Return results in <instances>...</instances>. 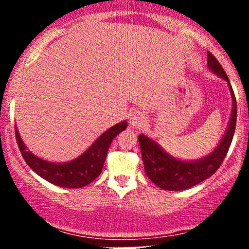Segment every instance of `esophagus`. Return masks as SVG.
Returning a JSON list of instances; mask_svg holds the SVG:
<instances>
[{"label":"esophagus","mask_w":249,"mask_h":249,"mask_svg":"<svg viewBox=\"0 0 249 249\" xmlns=\"http://www.w3.org/2000/svg\"><path fill=\"white\" fill-rule=\"evenodd\" d=\"M146 121H147L146 115L139 110H136L134 112L131 113L130 116V124L132 125L133 127H142V125L146 124Z\"/></svg>","instance_id":"34e87169"}]
</instances>
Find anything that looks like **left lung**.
Listing matches in <instances>:
<instances>
[{
  "label": "left lung",
  "mask_w": 249,
  "mask_h": 249,
  "mask_svg": "<svg viewBox=\"0 0 249 249\" xmlns=\"http://www.w3.org/2000/svg\"><path fill=\"white\" fill-rule=\"evenodd\" d=\"M208 69L227 83L232 97V112L225 134L215 148L207 156L194 160H184L171 156L156 141L145 134H139L138 141L145 172L151 181L166 191H184L210 178L224 161L232 142L236 124V101L230 79L211 53H207Z\"/></svg>",
  "instance_id": "1"
}]
</instances>
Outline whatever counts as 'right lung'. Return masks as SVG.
<instances>
[{
  "instance_id": "right-lung-1",
  "label": "right lung",
  "mask_w": 249,
  "mask_h": 249,
  "mask_svg": "<svg viewBox=\"0 0 249 249\" xmlns=\"http://www.w3.org/2000/svg\"><path fill=\"white\" fill-rule=\"evenodd\" d=\"M127 127V122L123 121L107 128L90 147L81 156L65 162H53L39 158L28 150L15 126L16 141L22 157L34 172L51 184L65 188H81L92 182L102 173L107 150L117 134Z\"/></svg>"
}]
</instances>
